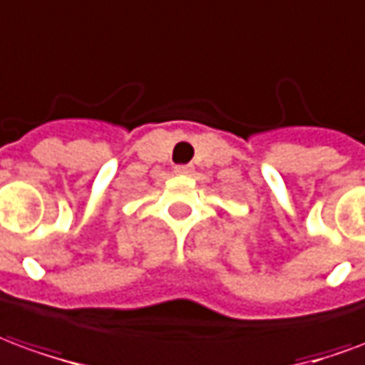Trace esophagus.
I'll use <instances>...</instances> for the list:
<instances>
[{
  "label": "esophagus",
  "mask_w": 365,
  "mask_h": 365,
  "mask_svg": "<svg viewBox=\"0 0 365 365\" xmlns=\"http://www.w3.org/2000/svg\"><path fill=\"white\" fill-rule=\"evenodd\" d=\"M174 172L180 175H187L193 172V166H191V164H178V166L174 168Z\"/></svg>",
  "instance_id": "obj_1"
}]
</instances>
